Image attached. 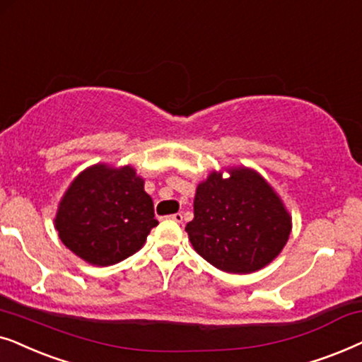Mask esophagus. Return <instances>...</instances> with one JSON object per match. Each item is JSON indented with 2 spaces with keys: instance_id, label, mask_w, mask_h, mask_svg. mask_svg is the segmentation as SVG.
<instances>
[{
  "instance_id": "34e87169",
  "label": "esophagus",
  "mask_w": 362,
  "mask_h": 362,
  "mask_svg": "<svg viewBox=\"0 0 362 362\" xmlns=\"http://www.w3.org/2000/svg\"><path fill=\"white\" fill-rule=\"evenodd\" d=\"M168 218L173 220V221H177V223H182V220H184V215H182L180 211H178V214H173V215L168 216Z\"/></svg>"
}]
</instances>
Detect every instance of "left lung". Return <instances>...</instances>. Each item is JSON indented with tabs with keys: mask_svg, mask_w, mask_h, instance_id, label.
Masks as SVG:
<instances>
[{
	"mask_svg": "<svg viewBox=\"0 0 362 362\" xmlns=\"http://www.w3.org/2000/svg\"><path fill=\"white\" fill-rule=\"evenodd\" d=\"M197 253L226 273H253L288 242L291 216L257 172L233 168L210 173L197 187L194 220L185 226Z\"/></svg>",
	"mask_w": 362,
	"mask_h": 362,
	"instance_id": "left-lung-1",
	"label": "left lung"
}]
</instances>
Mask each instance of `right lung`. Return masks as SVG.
Returning <instances> with one entry per match:
<instances>
[{"mask_svg":"<svg viewBox=\"0 0 362 362\" xmlns=\"http://www.w3.org/2000/svg\"><path fill=\"white\" fill-rule=\"evenodd\" d=\"M158 221L144 180L132 167L94 165L76 177L56 215L61 242L98 267L122 262L142 248Z\"/></svg>","mask_w":362,"mask_h":362,"instance_id":"1","label":"right lung"}]
</instances>
